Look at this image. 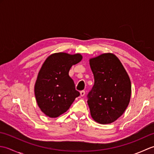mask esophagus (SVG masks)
<instances>
[{
	"label": "esophagus",
	"instance_id": "esophagus-1",
	"mask_svg": "<svg viewBox=\"0 0 154 154\" xmlns=\"http://www.w3.org/2000/svg\"><path fill=\"white\" fill-rule=\"evenodd\" d=\"M85 94V91H81L80 92V95L81 97H84Z\"/></svg>",
	"mask_w": 154,
	"mask_h": 154
}]
</instances>
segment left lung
<instances>
[{"label":"left lung","instance_id":"obj_1","mask_svg":"<svg viewBox=\"0 0 154 154\" xmlns=\"http://www.w3.org/2000/svg\"><path fill=\"white\" fill-rule=\"evenodd\" d=\"M94 83L88 94L91 116L95 122L110 124L126 110L131 97V82L119 59L104 53L89 59Z\"/></svg>","mask_w":154,"mask_h":154}]
</instances>
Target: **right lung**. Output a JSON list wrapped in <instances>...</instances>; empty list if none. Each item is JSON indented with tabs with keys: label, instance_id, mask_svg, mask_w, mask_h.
Listing matches in <instances>:
<instances>
[{
	"label": "right lung",
	"instance_id": "right-lung-1",
	"mask_svg": "<svg viewBox=\"0 0 154 154\" xmlns=\"http://www.w3.org/2000/svg\"><path fill=\"white\" fill-rule=\"evenodd\" d=\"M80 54L54 53L48 56L38 72L34 85L35 100L47 116L57 118L67 112L79 93L69 71L82 60Z\"/></svg>",
	"mask_w": 154,
	"mask_h": 154
}]
</instances>
